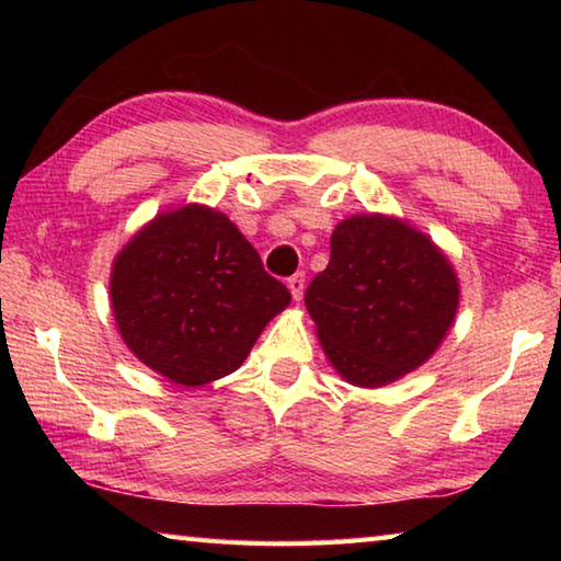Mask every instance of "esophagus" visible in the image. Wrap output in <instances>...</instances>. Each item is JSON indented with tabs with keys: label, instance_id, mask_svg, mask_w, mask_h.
I'll return each instance as SVG.
<instances>
[{
	"label": "esophagus",
	"instance_id": "1",
	"mask_svg": "<svg viewBox=\"0 0 561 561\" xmlns=\"http://www.w3.org/2000/svg\"><path fill=\"white\" fill-rule=\"evenodd\" d=\"M287 287L291 291L294 301H301V297H304V274H294V277H289Z\"/></svg>",
	"mask_w": 561,
	"mask_h": 561
}]
</instances>
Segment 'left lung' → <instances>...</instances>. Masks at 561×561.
I'll list each match as a JSON object with an SVG mask.
<instances>
[{
  "instance_id": "1",
  "label": "left lung",
  "mask_w": 561,
  "mask_h": 561,
  "mask_svg": "<svg viewBox=\"0 0 561 561\" xmlns=\"http://www.w3.org/2000/svg\"><path fill=\"white\" fill-rule=\"evenodd\" d=\"M304 304L334 371L351 386L381 388L438 351L458 314L460 279L408 220L351 215L334 227L329 267Z\"/></svg>"
}]
</instances>
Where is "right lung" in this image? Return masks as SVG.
Wrapping results in <instances>:
<instances>
[{
  "mask_svg": "<svg viewBox=\"0 0 561 561\" xmlns=\"http://www.w3.org/2000/svg\"><path fill=\"white\" fill-rule=\"evenodd\" d=\"M108 287L123 344L185 388L237 371L291 301L230 217L201 203L140 227L113 260Z\"/></svg>",
  "mask_w": 561,
  "mask_h": 561,
  "instance_id": "right-lung-1",
  "label": "right lung"
}]
</instances>
